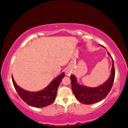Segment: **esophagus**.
Masks as SVG:
<instances>
[{
	"mask_svg": "<svg viewBox=\"0 0 128 128\" xmlns=\"http://www.w3.org/2000/svg\"><path fill=\"white\" fill-rule=\"evenodd\" d=\"M72 73V69L70 68H67L66 70V74L67 76H70Z\"/></svg>",
	"mask_w": 128,
	"mask_h": 128,
	"instance_id": "obj_1",
	"label": "esophagus"
}]
</instances>
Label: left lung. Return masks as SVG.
Returning a JSON list of instances; mask_svg holds the SVG:
<instances>
[{
	"label": "left lung",
	"instance_id": "obj_1",
	"mask_svg": "<svg viewBox=\"0 0 128 128\" xmlns=\"http://www.w3.org/2000/svg\"><path fill=\"white\" fill-rule=\"evenodd\" d=\"M104 48L105 47L102 46ZM108 55L111 57L109 52ZM112 58V66L110 77L102 85L96 88H90L80 85L77 81V78L74 75H71L70 80L72 82V89L76 98L80 102L85 104H92L99 102L105 98L110 92L113 85L115 70L114 68V60Z\"/></svg>",
	"mask_w": 128,
	"mask_h": 128
}]
</instances>
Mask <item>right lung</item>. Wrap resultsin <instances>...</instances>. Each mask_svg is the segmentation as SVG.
<instances>
[{
    "instance_id": "obj_1",
    "label": "right lung",
    "mask_w": 128,
    "mask_h": 128,
    "mask_svg": "<svg viewBox=\"0 0 128 128\" xmlns=\"http://www.w3.org/2000/svg\"><path fill=\"white\" fill-rule=\"evenodd\" d=\"M64 77V73H62L54 79L46 88L36 92L23 89L17 85L13 76L12 78L14 87L20 98L29 106L40 108L46 107L53 103L56 98L58 88Z\"/></svg>"
}]
</instances>
